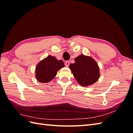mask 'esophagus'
I'll use <instances>...</instances> for the list:
<instances>
[{"label":"esophagus","instance_id":"obj_1","mask_svg":"<svg viewBox=\"0 0 133 133\" xmlns=\"http://www.w3.org/2000/svg\"><path fill=\"white\" fill-rule=\"evenodd\" d=\"M69 64H70V63H69V61H66V62L65 63V66H66V67H68V66H69Z\"/></svg>","mask_w":133,"mask_h":133}]
</instances>
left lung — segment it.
<instances>
[{
	"mask_svg": "<svg viewBox=\"0 0 133 133\" xmlns=\"http://www.w3.org/2000/svg\"><path fill=\"white\" fill-rule=\"evenodd\" d=\"M75 63L69 65L71 73L81 86L88 87L98 81L100 70L97 63L89 56L81 54L74 59Z\"/></svg>",
	"mask_w": 133,
	"mask_h": 133,
	"instance_id": "1",
	"label": "left lung"
}]
</instances>
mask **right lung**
Returning a JSON list of instances; mask_svg holds the SVG:
<instances>
[{
    "label": "right lung",
    "mask_w": 133,
    "mask_h": 133,
    "mask_svg": "<svg viewBox=\"0 0 133 133\" xmlns=\"http://www.w3.org/2000/svg\"><path fill=\"white\" fill-rule=\"evenodd\" d=\"M64 66L62 60H58L54 57L48 55L37 65L35 68V78L41 83L49 82L54 78L58 71Z\"/></svg>",
    "instance_id": "add662e5"
}]
</instances>
